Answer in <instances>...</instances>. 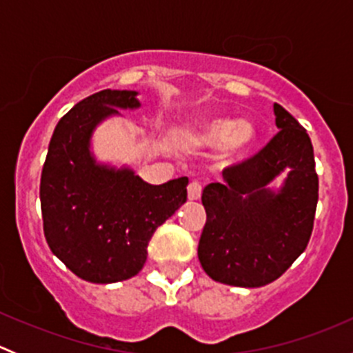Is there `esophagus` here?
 Segmentation results:
<instances>
[{"mask_svg":"<svg viewBox=\"0 0 353 353\" xmlns=\"http://www.w3.org/2000/svg\"><path fill=\"white\" fill-rule=\"evenodd\" d=\"M201 184L193 181V183H190V186H188V198H190L191 201H196V199L201 198Z\"/></svg>","mask_w":353,"mask_h":353,"instance_id":"1","label":"esophagus"}]
</instances>
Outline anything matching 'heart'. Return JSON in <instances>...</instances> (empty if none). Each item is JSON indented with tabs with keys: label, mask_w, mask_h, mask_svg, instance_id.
<instances>
[{
	"label": "heart",
	"mask_w": 353,
	"mask_h": 353,
	"mask_svg": "<svg viewBox=\"0 0 353 353\" xmlns=\"http://www.w3.org/2000/svg\"><path fill=\"white\" fill-rule=\"evenodd\" d=\"M256 130L249 121H236L234 117H206L193 124L188 133V141L198 148H219L225 160H239L252 147Z\"/></svg>",
	"instance_id": "heart-1"
}]
</instances>
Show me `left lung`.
I'll return each instance as SVG.
<instances>
[{"label":"left lung","instance_id":"8db88e82","mask_svg":"<svg viewBox=\"0 0 353 353\" xmlns=\"http://www.w3.org/2000/svg\"><path fill=\"white\" fill-rule=\"evenodd\" d=\"M279 133L239 165L225 183L203 190L206 223L198 244L203 270L215 282L263 287L290 268L311 239L318 174L309 134L282 105H273ZM289 172L280 188L269 184Z\"/></svg>","mask_w":353,"mask_h":353}]
</instances>
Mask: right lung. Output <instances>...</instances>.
<instances>
[{"label": "right lung", "mask_w": 353, "mask_h": 353, "mask_svg": "<svg viewBox=\"0 0 353 353\" xmlns=\"http://www.w3.org/2000/svg\"><path fill=\"white\" fill-rule=\"evenodd\" d=\"M140 105L134 90L97 92L59 119L49 141L41 176L44 236L52 254L87 282L138 275L157 227L186 203L188 177L155 186L92 152L99 124Z\"/></svg>", "instance_id": "add662e5"}]
</instances>
